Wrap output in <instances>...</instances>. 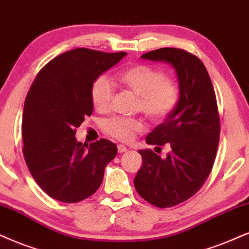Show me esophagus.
<instances>
[{
  "mask_svg": "<svg viewBox=\"0 0 249 249\" xmlns=\"http://www.w3.org/2000/svg\"><path fill=\"white\" fill-rule=\"evenodd\" d=\"M117 149H118V153H125L127 150V148L125 147L124 144H118Z\"/></svg>",
  "mask_w": 249,
  "mask_h": 249,
  "instance_id": "1",
  "label": "esophagus"
}]
</instances>
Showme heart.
<instances>
[{"instance_id": "1", "label": "heart", "mask_w": 249, "mask_h": 249, "mask_svg": "<svg viewBox=\"0 0 249 249\" xmlns=\"http://www.w3.org/2000/svg\"><path fill=\"white\" fill-rule=\"evenodd\" d=\"M118 80L128 90L138 95V109L152 121L161 122L176 109L180 90L175 80L166 78L161 70L146 64L126 68L118 73ZM114 86L108 78L102 75L95 79L90 88L94 108L106 111L111 107ZM103 128L111 137L121 141H128L135 132L144 128L141 119L112 117L103 123Z\"/></svg>"}]
</instances>
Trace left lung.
Instances as JSON below:
<instances>
[{"label":"left lung","instance_id":"8db88e82","mask_svg":"<svg viewBox=\"0 0 249 249\" xmlns=\"http://www.w3.org/2000/svg\"><path fill=\"white\" fill-rule=\"evenodd\" d=\"M141 58L171 65L180 90L176 109L146 138L148 144H168L170 152L162 159L139 150L142 166L134 178L142 199L168 208L193 196L212 171L221 131L216 95L203 63L185 50L161 48Z\"/></svg>","mask_w":249,"mask_h":249}]
</instances>
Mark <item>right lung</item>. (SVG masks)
<instances>
[{
    "label": "right lung",
    "mask_w": 249,
    "mask_h": 249,
    "mask_svg": "<svg viewBox=\"0 0 249 249\" xmlns=\"http://www.w3.org/2000/svg\"><path fill=\"white\" fill-rule=\"evenodd\" d=\"M125 55L69 50L47 63L28 90L21 124L24 157L34 180L53 199L73 203L93 195L117 155L111 141L88 146L74 135L93 112V83Z\"/></svg>",
    "instance_id": "1"
}]
</instances>
